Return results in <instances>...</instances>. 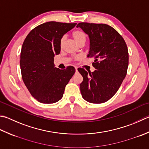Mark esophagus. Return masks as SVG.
<instances>
[{
    "instance_id": "esophagus-1",
    "label": "esophagus",
    "mask_w": 149,
    "mask_h": 149,
    "mask_svg": "<svg viewBox=\"0 0 149 149\" xmlns=\"http://www.w3.org/2000/svg\"><path fill=\"white\" fill-rule=\"evenodd\" d=\"M75 72H78V70H77V67H75Z\"/></svg>"
}]
</instances>
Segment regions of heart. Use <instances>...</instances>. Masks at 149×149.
<instances>
[{
    "label": "heart",
    "mask_w": 149,
    "mask_h": 149,
    "mask_svg": "<svg viewBox=\"0 0 149 149\" xmlns=\"http://www.w3.org/2000/svg\"><path fill=\"white\" fill-rule=\"evenodd\" d=\"M73 37H74V39H75V42H76L78 45H79L80 43H84L86 41V35L84 33L83 31L77 30H75L73 32ZM65 40V36H63L61 39V45H62L64 41Z\"/></svg>",
    "instance_id": "b5f03b06"
}]
</instances>
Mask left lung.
I'll return each mask as SVG.
<instances>
[{
  "mask_svg": "<svg viewBox=\"0 0 149 149\" xmlns=\"http://www.w3.org/2000/svg\"><path fill=\"white\" fill-rule=\"evenodd\" d=\"M88 35L90 51L88 57H94L95 68L87 72L78 71L83 77L80 90L84 100L100 104L109 101L118 90L127 75L129 52L123 38L110 26L80 22L77 25Z\"/></svg>",
  "mask_w": 149,
  "mask_h": 149,
  "instance_id": "obj_1",
  "label": "left lung"
}]
</instances>
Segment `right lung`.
I'll return each mask as SVG.
<instances>
[{
    "label": "right lung",
    "mask_w": 149,
    "mask_h": 149,
    "mask_svg": "<svg viewBox=\"0 0 149 149\" xmlns=\"http://www.w3.org/2000/svg\"><path fill=\"white\" fill-rule=\"evenodd\" d=\"M76 23L47 22L33 29L22 44L20 66L22 80L33 97L41 103H56L75 74L74 66L55 67L54 56L60 54L61 39Z\"/></svg>",
    "instance_id": "obj_1"
}]
</instances>
